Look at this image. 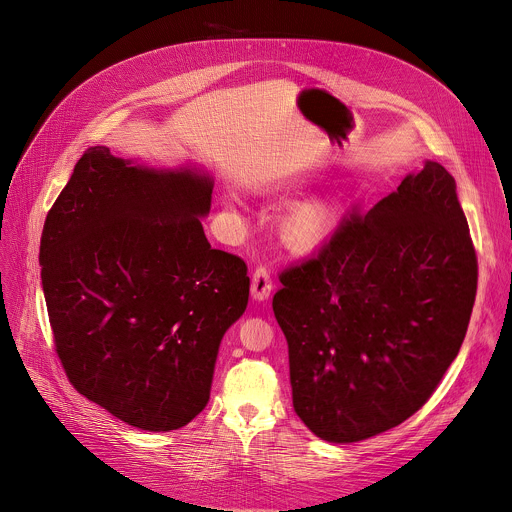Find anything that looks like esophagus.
<instances>
[{
	"mask_svg": "<svg viewBox=\"0 0 512 512\" xmlns=\"http://www.w3.org/2000/svg\"><path fill=\"white\" fill-rule=\"evenodd\" d=\"M273 291V279H271V273L267 267H257L255 273H253V279H251V294L255 300L263 302L271 296Z\"/></svg>",
	"mask_w": 512,
	"mask_h": 512,
	"instance_id": "esophagus-1",
	"label": "esophagus"
}]
</instances>
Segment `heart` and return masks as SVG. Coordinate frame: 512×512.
I'll use <instances>...</instances> for the list:
<instances>
[{"instance_id":"heart-1","label":"heart","mask_w":512,"mask_h":512,"mask_svg":"<svg viewBox=\"0 0 512 512\" xmlns=\"http://www.w3.org/2000/svg\"><path fill=\"white\" fill-rule=\"evenodd\" d=\"M235 202V198H229ZM332 229V210L326 202L314 200L296 206L281 221V237L287 247L312 251L320 247Z\"/></svg>"}]
</instances>
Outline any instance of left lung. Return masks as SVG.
<instances>
[{"instance_id":"left-lung-1","label":"left lung","mask_w":512,"mask_h":512,"mask_svg":"<svg viewBox=\"0 0 512 512\" xmlns=\"http://www.w3.org/2000/svg\"><path fill=\"white\" fill-rule=\"evenodd\" d=\"M273 314L298 417L350 444L419 411L464 342L478 259L456 180L437 162L279 273Z\"/></svg>"}]
</instances>
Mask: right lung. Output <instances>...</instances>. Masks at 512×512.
I'll use <instances>...</instances> for the list:
<instances>
[{"instance_id": "right-lung-1", "label": "right lung", "mask_w": 512, "mask_h": 512, "mask_svg": "<svg viewBox=\"0 0 512 512\" xmlns=\"http://www.w3.org/2000/svg\"><path fill=\"white\" fill-rule=\"evenodd\" d=\"M210 200L208 176L97 145L46 216L42 287L62 369L139 429H178L206 407L218 344L249 302L245 261L206 241Z\"/></svg>"}]
</instances>
